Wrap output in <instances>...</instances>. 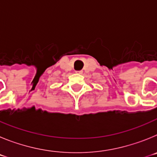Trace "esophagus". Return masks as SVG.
Returning a JSON list of instances; mask_svg holds the SVG:
<instances>
[{
    "label": "esophagus",
    "mask_w": 157,
    "mask_h": 157,
    "mask_svg": "<svg viewBox=\"0 0 157 157\" xmlns=\"http://www.w3.org/2000/svg\"><path fill=\"white\" fill-rule=\"evenodd\" d=\"M76 73H78V74H82V71H76Z\"/></svg>",
    "instance_id": "34e87169"
}]
</instances>
